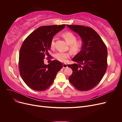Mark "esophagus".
<instances>
[{
  "label": "esophagus",
  "mask_w": 122,
  "mask_h": 122,
  "mask_svg": "<svg viewBox=\"0 0 122 122\" xmlns=\"http://www.w3.org/2000/svg\"><path fill=\"white\" fill-rule=\"evenodd\" d=\"M62 67H63V68H67V67H68L67 64H63V65H62Z\"/></svg>",
  "instance_id": "1"
}]
</instances>
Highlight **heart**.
<instances>
[{"mask_svg":"<svg viewBox=\"0 0 122 122\" xmlns=\"http://www.w3.org/2000/svg\"><path fill=\"white\" fill-rule=\"evenodd\" d=\"M62 36L69 44V49L72 53H78L81 50L83 46V42L82 40H77V36L74 34L71 31H66L63 33ZM55 41V38L54 37L51 39L50 42L51 48L54 47ZM70 56H71V53L70 52H62L59 51L54 54L55 58L61 62H66Z\"/></svg>","mask_w":122,"mask_h":122,"instance_id":"b5f03b06","label":"heart"}]
</instances>
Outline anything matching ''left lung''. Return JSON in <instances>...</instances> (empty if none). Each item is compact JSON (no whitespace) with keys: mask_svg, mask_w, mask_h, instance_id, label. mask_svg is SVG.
<instances>
[{"mask_svg":"<svg viewBox=\"0 0 122 122\" xmlns=\"http://www.w3.org/2000/svg\"><path fill=\"white\" fill-rule=\"evenodd\" d=\"M77 32L83 42L81 50L68 65L73 71L70 82L77 90L87 91L100 82L107 68V50L100 36L93 28L78 25H67Z\"/></svg>","mask_w":122,"mask_h":122,"instance_id":"left-lung-1","label":"left lung"}]
</instances>
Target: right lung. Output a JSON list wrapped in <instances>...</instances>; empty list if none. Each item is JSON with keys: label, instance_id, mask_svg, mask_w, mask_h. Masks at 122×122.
Returning a JSON list of instances; mask_svg holds the SVG:
<instances>
[{"label": "right lung", "instance_id": "obj_1", "mask_svg": "<svg viewBox=\"0 0 122 122\" xmlns=\"http://www.w3.org/2000/svg\"><path fill=\"white\" fill-rule=\"evenodd\" d=\"M65 26V24L42 26L23 41L19 52V69L21 78L31 89L36 91L47 90L62 68L61 62L57 60L45 65L44 59L49 54L51 39Z\"/></svg>", "mask_w": 122, "mask_h": 122}]
</instances>
